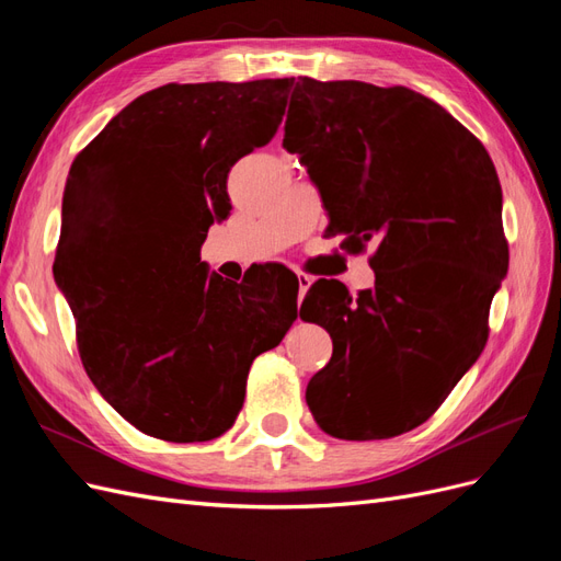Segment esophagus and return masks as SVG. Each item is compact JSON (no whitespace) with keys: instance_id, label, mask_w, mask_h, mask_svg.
<instances>
[{"instance_id":"esophagus-1","label":"esophagus","mask_w":561,"mask_h":561,"mask_svg":"<svg viewBox=\"0 0 561 561\" xmlns=\"http://www.w3.org/2000/svg\"><path fill=\"white\" fill-rule=\"evenodd\" d=\"M297 283H299V301L307 297V293H309V287H311V283H313V278L309 276V274H297Z\"/></svg>"}]
</instances>
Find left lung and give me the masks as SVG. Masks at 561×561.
<instances>
[{
    "label": "left lung",
    "mask_w": 561,
    "mask_h": 561,
    "mask_svg": "<svg viewBox=\"0 0 561 561\" xmlns=\"http://www.w3.org/2000/svg\"><path fill=\"white\" fill-rule=\"evenodd\" d=\"M283 147L318 184L339 248H375L371 290L320 278L304 297L301 318L332 336L309 410L339 439L410 433L486 346L511 257L494 161L421 93L311 77L295 83Z\"/></svg>",
    "instance_id": "obj_1"
}]
</instances>
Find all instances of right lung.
<instances>
[{
    "label": "right lung",
    "instance_id": "1",
    "mask_svg": "<svg viewBox=\"0 0 561 561\" xmlns=\"http://www.w3.org/2000/svg\"><path fill=\"white\" fill-rule=\"evenodd\" d=\"M293 83H165L72 161L54 276L89 379L145 435H225L252 360L297 320L290 271L264 264L227 283L201 262L210 225L231 210V165L274 138Z\"/></svg>",
    "mask_w": 561,
    "mask_h": 561
}]
</instances>
